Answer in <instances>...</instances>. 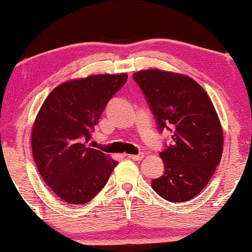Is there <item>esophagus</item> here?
<instances>
[{"mask_svg":"<svg viewBox=\"0 0 252 252\" xmlns=\"http://www.w3.org/2000/svg\"><path fill=\"white\" fill-rule=\"evenodd\" d=\"M144 157V154H139V155H128V158H130V159L133 160H142Z\"/></svg>","mask_w":252,"mask_h":252,"instance_id":"34e87169","label":"esophagus"}]
</instances>
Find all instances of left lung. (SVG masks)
Returning <instances> with one entry per match:
<instances>
[{
  "instance_id": "left-lung-1",
  "label": "left lung",
  "mask_w": 252,
  "mask_h": 252,
  "mask_svg": "<svg viewBox=\"0 0 252 252\" xmlns=\"http://www.w3.org/2000/svg\"><path fill=\"white\" fill-rule=\"evenodd\" d=\"M158 128L172 132V144L160 153L165 171L151 181L160 197L172 203L197 196L221 159L222 127L206 92L185 74L151 68L135 72Z\"/></svg>"
}]
</instances>
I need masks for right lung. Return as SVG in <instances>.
<instances>
[{
    "label": "right lung",
    "instance_id": "right-lung-1",
    "mask_svg": "<svg viewBox=\"0 0 252 252\" xmlns=\"http://www.w3.org/2000/svg\"><path fill=\"white\" fill-rule=\"evenodd\" d=\"M127 74H95L57 86L44 99L32 129L37 171L68 204H85L104 187L118 161L88 146L92 130Z\"/></svg>",
    "mask_w": 252,
    "mask_h": 252
}]
</instances>
